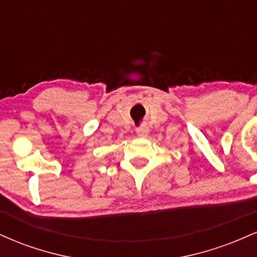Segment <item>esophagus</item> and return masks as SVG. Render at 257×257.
<instances>
[{
  "label": "esophagus",
  "instance_id": "1",
  "mask_svg": "<svg viewBox=\"0 0 257 257\" xmlns=\"http://www.w3.org/2000/svg\"><path fill=\"white\" fill-rule=\"evenodd\" d=\"M147 133H149V128H147L146 125H140L137 129V134L139 137H146Z\"/></svg>",
  "mask_w": 257,
  "mask_h": 257
}]
</instances>
